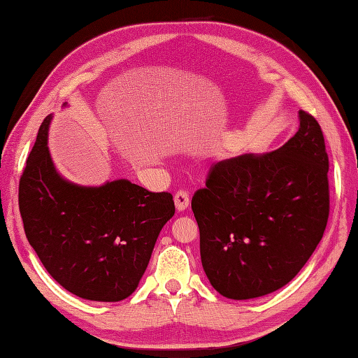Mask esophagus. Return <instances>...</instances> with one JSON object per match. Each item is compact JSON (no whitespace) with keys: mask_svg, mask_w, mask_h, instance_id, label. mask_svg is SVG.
I'll use <instances>...</instances> for the list:
<instances>
[{"mask_svg":"<svg viewBox=\"0 0 358 358\" xmlns=\"http://www.w3.org/2000/svg\"><path fill=\"white\" fill-rule=\"evenodd\" d=\"M173 201H175V208H177L180 212L181 210H186L189 208V194L186 191H178L173 196Z\"/></svg>","mask_w":358,"mask_h":358,"instance_id":"esophagus-1","label":"esophagus"}]
</instances>
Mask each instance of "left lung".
<instances>
[{"label":"left lung","instance_id":"1","mask_svg":"<svg viewBox=\"0 0 358 358\" xmlns=\"http://www.w3.org/2000/svg\"><path fill=\"white\" fill-rule=\"evenodd\" d=\"M291 140L268 154L212 164L192 196L203 269L232 300L287 285L320 243L329 217V159L320 124L300 110Z\"/></svg>","mask_w":358,"mask_h":358}]
</instances>
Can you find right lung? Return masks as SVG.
<instances>
[{
  "label": "right lung",
  "instance_id": "right-lung-1",
  "mask_svg": "<svg viewBox=\"0 0 358 358\" xmlns=\"http://www.w3.org/2000/svg\"><path fill=\"white\" fill-rule=\"evenodd\" d=\"M50 120L44 118L20 180L26 237L66 291L92 301L124 300L175 214L172 195L149 192L129 180L94 187L63 178L48 148Z\"/></svg>",
  "mask_w": 358,
  "mask_h": 358
}]
</instances>
